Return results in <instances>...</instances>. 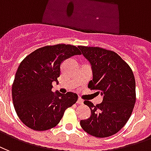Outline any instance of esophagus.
<instances>
[{
  "instance_id": "34e87169",
  "label": "esophagus",
  "mask_w": 151,
  "mask_h": 151,
  "mask_svg": "<svg viewBox=\"0 0 151 151\" xmlns=\"http://www.w3.org/2000/svg\"><path fill=\"white\" fill-rule=\"evenodd\" d=\"M78 104H83V100H81V99H78V101L76 102Z\"/></svg>"
}]
</instances>
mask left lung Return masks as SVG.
Masks as SVG:
<instances>
[{"mask_svg":"<svg viewBox=\"0 0 151 151\" xmlns=\"http://www.w3.org/2000/svg\"><path fill=\"white\" fill-rule=\"evenodd\" d=\"M83 57L90 63L92 80L91 90L101 93L103 101L94 105L84 104L91 109L88 119L81 120L85 132L96 137H106L116 134L130 117L136 101L135 79L131 68L116 53L100 47L79 46Z\"/></svg>","mask_w":151,"mask_h":151,"instance_id":"left-lung-1","label":"left lung"}]
</instances>
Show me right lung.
I'll list each match as a JSON object with an SVG mask.
<instances>
[{
	"mask_svg": "<svg viewBox=\"0 0 151 151\" xmlns=\"http://www.w3.org/2000/svg\"><path fill=\"white\" fill-rule=\"evenodd\" d=\"M78 47L58 44L37 49L23 59L12 87L14 109L29 128L42 131L59 124L65 110L77 101L78 96L51 91L53 82L61 73V64L71 56L80 55Z\"/></svg>",
	"mask_w": 151,
	"mask_h": 151,
	"instance_id": "right-lung-1",
	"label": "right lung"
}]
</instances>
